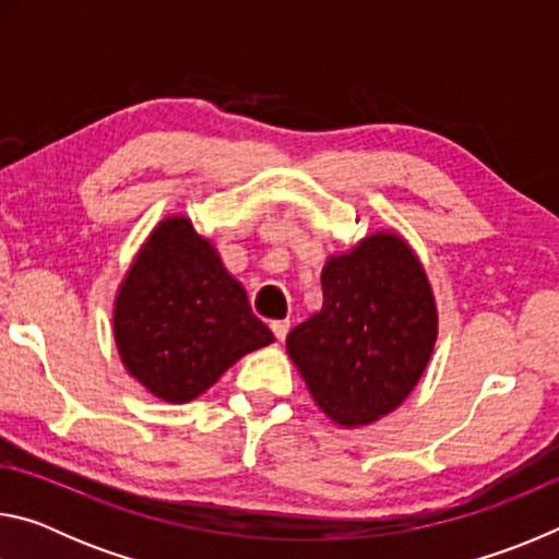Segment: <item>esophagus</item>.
<instances>
[{"mask_svg":"<svg viewBox=\"0 0 559 559\" xmlns=\"http://www.w3.org/2000/svg\"><path fill=\"white\" fill-rule=\"evenodd\" d=\"M271 330H273V335H276L278 340H286L288 330H290V320H273Z\"/></svg>","mask_w":559,"mask_h":559,"instance_id":"34e87169","label":"esophagus"}]
</instances>
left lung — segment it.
Masks as SVG:
<instances>
[{"mask_svg": "<svg viewBox=\"0 0 559 559\" xmlns=\"http://www.w3.org/2000/svg\"><path fill=\"white\" fill-rule=\"evenodd\" d=\"M323 306L293 328L286 349L330 421L359 429L400 409L427 372L439 310L427 269L394 229L330 253Z\"/></svg>", "mask_w": 559, "mask_h": 559, "instance_id": "obj_1", "label": "left lung"}]
</instances>
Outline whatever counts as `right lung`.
I'll return each instance as SVG.
<instances>
[{"mask_svg": "<svg viewBox=\"0 0 559 559\" xmlns=\"http://www.w3.org/2000/svg\"><path fill=\"white\" fill-rule=\"evenodd\" d=\"M112 337L126 372L169 404L197 400L273 343L241 281L185 214L165 216L140 246L112 302Z\"/></svg>", "mask_w": 559, "mask_h": 559, "instance_id": "add662e5", "label": "right lung"}]
</instances>
